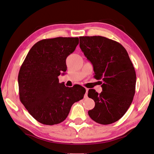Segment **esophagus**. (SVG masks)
Returning <instances> with one entry per match:
<instances>
[{"label": "esophagus", "instance_id": "obj_1", "mask_svg": "<svg viewBox=\"0 0 154 154\" xmlns=\"http://www.w3.org/2000/svg\"><path fill=\"white\" fill-rule=\"evenodd\" d=\"M85 90H86V94H85V97H88V89L87 88H86Z\"/></svg>", "mask_w": 154, "mask_h": 154}]
</instances>
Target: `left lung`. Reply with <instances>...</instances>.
<instances>
[{
    "mask_svg": "<svg viewBox=\"0 0 154 154\" xmlns=\"http://www.w3.org/2000/svg\"><path fill=\"white\" fill-rule=\"evenodd\" d=\"M80 48L93 65L94 78L103 81L102 92L90 89L95 102L88 115L98 124L114 123L123 116L135 93L136 73L127 51L120 43L103 36H81Z\"/></svg>",
    "mask_w": 154,
    "mask_h": 154,
    "instance_id": "obj_1",
    "label": "left lung"
}]
</instances>
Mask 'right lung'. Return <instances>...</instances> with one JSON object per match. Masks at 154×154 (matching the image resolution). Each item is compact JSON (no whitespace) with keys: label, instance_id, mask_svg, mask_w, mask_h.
Masks as SVG:
<instances>
[{"label":"right lung","instance_id":"add662e5","mask_svg":"<svg viewBox=\"0 0 154 154\" xmlns=\"http://www.w3.org/2000/svg\"><path fill=\"white\" fill-rule=\"evenodd\" d=\"M78 44V38L42 39L32 47L21 65L18 75L20 100L43 124L61 123L72 105L84 97V87L76 85L68 88L58 78L66 71V58Z\"/></svg>","mask_w":154,"mask_h":154}]
</instances>
